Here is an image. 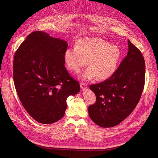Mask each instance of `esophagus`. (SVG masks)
<instances>
[{
  "label": "esophagus",
  "mask_w": 158,
  "mask_h": 158,
  "mask_svg": "<svg viewBox=\"0 0 158 158\" xmlns=\"http://www.w3.org/2000/svg\"><path fill=\"white\" fill-rule=\"evenodd\" d=\"M80 86H81V88L82 89H85L87 88L86 85L85 83H84V82H81V83H80Z\"/></svg>",
  "instance_id": "esophagus-1"
}]
</instances>
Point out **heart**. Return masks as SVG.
<instances>
[{
    "label": "heart",
    "mask_w": 158,
    "mask_h": 158,
    "mask_svg": "<svg viewBox=\"0 0 158 158\" xmlns=\"http://www.w3.org/2000/svg\"><path fill=\"white\" fill-rule=\"evenodd\" d=\"M118 47L110 45L100 38H85L77 46L66 50L64 61L68 69L76 73L87 65L89 67L82 73V78L89 81L95 78L104 80L115 72L121 58Z\"/></svg>",
    "instance_id": "1"
}]
</instances>
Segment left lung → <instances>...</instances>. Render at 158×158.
<instances>
[{"mask_svg":"<svg viewBox=\"0 0 158 158\" xmlns=\"http://www.w3.org/2000/svg\"><path fill=\"white\" fill-rule=\"evenodd\" d=\"M129 51L118 68L107 80L89 86L96 102L88 107L90 118L98 126H117L138 104L145 85V63L139 50L128 40Z\"/></svg>","mask_w":158,"mask_h":158,"instance_id":"8db88e82","label":"left lung"}]
</instances>
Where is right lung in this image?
<instances>
[{"mask_svg":"<svg viewBox=\"0 0 158 158\" xmlns=\"http://www.w3.org/2000/svg\"><path fill=\"white\" fill-rule=\"evenodd\" d=\"M68 44L43 31L31 32L16 51L13 60L15 89L25 110L37 122L60 120L66 98L80 91L79 82L64 67Z\"/></svg>","mask_w":158,"mask_h":158,"instance_id":"1","label":"right lung"}]
</instances>
